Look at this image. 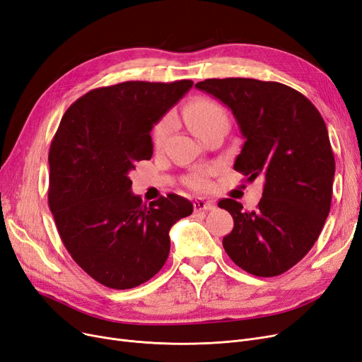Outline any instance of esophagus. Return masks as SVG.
Wrapping results in <instances>:
<instances>
[{"label":"esophagus","instance_id":"34e87169","mask_svg":"<svg viewBox=\"0 0 362 362\" xmlns=\"http://www.w3.org/2000/svg\"><path fill=\"white\" fill-rule=\"evenodd\" d=\"M193 208H194V212H208V211H212L215 208V205L209 200L197 199V200H194Z\"/></svg>","mask_w":362,"mask_h":362}]
</instances>
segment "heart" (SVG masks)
Returning <instances> with one entry per match:
<instances>
[{
  "instance_id": "obj_1",
  "label": "heart",
  "mask_w": 362,
  "mask_h": 362,
  "mask_svg": "<svg viewBox=\"0 0 362 362\" xmlns=\"http://www.w3.org/2000/svg\"><path fill=\"white\" fill-rule=\"evenodd\" d=\"M182 119L187 123V126L192 129V132L199 138L215 126L227 124V114L224 108L218 103L206 98H197L187 104L182 110ZM172 127L173 122L170 117H165L156 126L153 135L156 146H162L168 135L170 134ZM190 185L194 187V189H205L208 185V181L204 175H197L192 178Z\"/></svg>"
}]
</instances>
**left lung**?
I'll use <instances>...</instances> for the list:
<instances>
[{"instance_id":"8db88e82","label":"left lung","mask_w":362,"mask_h":362,"mask_svg":"<svg viewBox=\"0 0 362 362\" xmlns=\"http://www.w3.org/2000/svg\"><path fill=\"white\" fill-rule=\"evenodd\" d=\"M196 88L235 115L245 142L233 168L250 181L264 180L255 211L233 199L218 202L235 221L223 247L245 272L278 276L310 251L329 212L336 162L325 122L282 83L208 78Z\"/></svg>"}]
</instances>
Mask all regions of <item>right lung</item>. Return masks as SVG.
<instances>
[{"label":"right lung","mask_w":362,"mask_h":362,"mask_svg":"<svg viewBox=\"0 0 362 362\" xmlns=\"http://www.w3.org/2000/svg\"><path fill=\"white\" fill-rule=\"evenodd\" d=\"M192 80L124 81L77 99L49 153V206L65 248L99 284L129 290L166 262L169 230L193 212L178 194L150 205L129 172L153 156L151 129L192 89Z\"/></svg>","instance_id":"right-lung-1"}]
</instances>
